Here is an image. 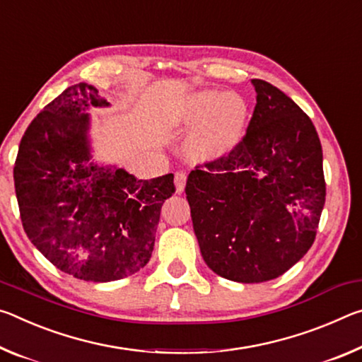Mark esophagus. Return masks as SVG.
<instances>
[{
    "label": "esophagus",
    "instance_id": "1",
    "mask_svg": "<svg viewBox=\"0 0 362 362\" xmlns=\"http://www.w3.org/2000/svg\"><path fill=\"white\" fill-rule=\"evenodd\" d=\"M186 180H187L186 173H181V171H177V173L175 175V187H176V192L181 194L182 191H185Z\"/></svg>",
    "mask_w": 362,
    "mask_h": 362
}]
</instances>
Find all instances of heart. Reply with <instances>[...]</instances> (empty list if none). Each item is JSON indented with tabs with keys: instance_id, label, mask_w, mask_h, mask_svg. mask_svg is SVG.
<instances>
[{
	"instance_id": "b5f03b06",
	"label": "heart",
	"mask_w": 362,
	"mask_h": 362,
	"mask_svg": "<svg viewBox=\"0 0 362 362\" xmlns=\"http://www.w3.org/2000/svg\"><path fill=\"white\" fill-rule=\"evenodd\" d=\"M247 115V105L239 94L204 90L189 98L182 122L195 125L202 122L192 138V149L206 157L226 152L239 136Z\"/></svg>"
}]
</instances>
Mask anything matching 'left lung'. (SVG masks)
<instances>
[{
	"label": "left lung",
	"mask_w": 362,
	"mask_h": 362,
	"mask_svg": "<svg viewBox=\"0 0 362 362\" xmlns=\"http://www.w3.org/2000/svg\"><path fill=\"white\" fill-rule=\"evenodd\" d=\"M252 85L257 105L244 139L186 182L206 266L242 284L276 279L300 262L325 204L322 147L310 117L271 83Z\"/></svg>",
	"instance_id": "left-lung-1"
}]
</instances>
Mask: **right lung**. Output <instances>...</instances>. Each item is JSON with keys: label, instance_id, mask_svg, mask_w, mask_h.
<instances>
[{"label": "right lung", "instance_id": "1", "mask_svg": "<svg viewBox=\"0 0 362 362\" xmlns=\"http://www.w3.org/2000/svg\"><path fill=\"white\" fill-rule=\"evenodd\" d=\"M88 83L46 105L22 136L14 167L21 220L49 262L81 281L110 282L149 263L173 175L138 180L93 160L90 107H109Z\"/></svg>", "mask_w": 362, "mask_h": 362}]
</instances>
